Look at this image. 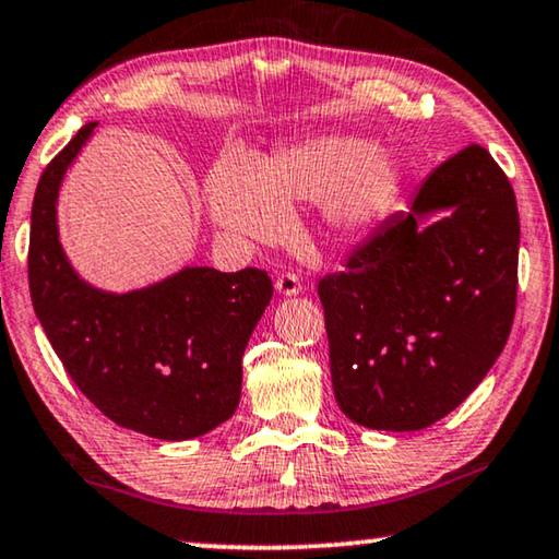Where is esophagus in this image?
<instances>
[{
  "mask_svg": "<svg viewBox=\"0 0 559 559\" xmlns=\"http://www.w3.org/2000/svg\"><path fill=\"white\" fill-rule=\"evenodd\" d=\"M301 288H304V283H301V278L296 276V273H281V276L276 278V290L281 296H296V294H301Z\"/></svg>",
  "mask_w": 559,
  "mask_h": 559,
  "instance_id": "esophagus-1",
  "label": "esophagus"
}]
</instances>
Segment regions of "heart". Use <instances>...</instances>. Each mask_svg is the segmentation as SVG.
Masks as SVG:
<instances>
[{
    "mask_svg": "<svg viewBox=\"0 0 559 559\" xmlns=\"http://www.w3.org/2000/svg\"><path fill=\"white\" fill-rule=\"evenodd\" d=\"M399 178L396 157L384 147L321 135L278 150L258 168L226 157L207 178V198L215 221L240 238H281L290 207L306 203H321L331 233L356 236L389 211Z\"/></svg>",
    "mask_w": 559,
    "mask_h": 559,
    "instance_id": "heart-1",
    "label": "heart"
}]
</instances>
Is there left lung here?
Instances as JSON below:
<instances>
[{"mask_svg":"<svg viewBox=\"0 0 559 559\" xmlns=\"http://www.w3.org/2000/svg\"><path fill=\"white\" fill-rule=\"evenodd\" d=\"M518 255L510 180L485 147L466 145L429 173L409 211L319 281L341 412L381 431L427 429L454 412L510 336Z\"/></svg>","mask_w":559,"mask_h":559,"instance_id":"8db88e82","label":"left lung"}]
</instances>
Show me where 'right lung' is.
Masks as SVG:
<instances>
[{
	"instance_id": "obj_1",
	"label": "right lung",
	"mask_w": 559,
	"mask_h": 559,
	"mask_svg": "<svg viewBox=\"0 0 559 559\" xmlns=\"http://www.w3.org/2000/svg\"><path fill=\"white\" fill-rule=\"evenodd\" d=\"M95 128H80L37 182L32 306L64 371L107 419L168 441L207 435L238 409L240 361L273 283L258 269L221 273L205 265L130 294L82 281L62 251L57 195Z\"/></svg>"
}]
</instances>
